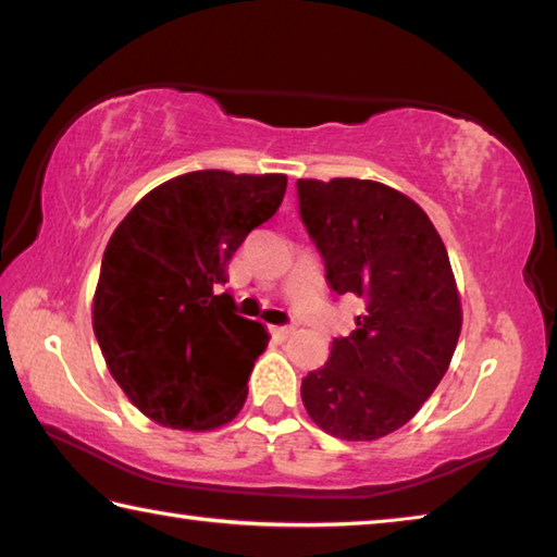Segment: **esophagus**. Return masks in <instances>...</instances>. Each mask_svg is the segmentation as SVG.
Returning <instances> with one entry per match:
<instances>
[{
	"label": "esophagus",
	"mask_w": 557,
	"mask_h": 557,
	"mask_svg": "<svg viewBox=\"0 0 557 557\" xmlns=\"http://www.w3.org/2000/svg\"><path fill=\"white\" fill-rule=\"evenodd\" d=\"M292 332H295V326H270V334L275 338H287Z\"/></svg>",
	"instance_id": "1"
}]
</instances>
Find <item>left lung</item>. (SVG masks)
<instances>
[{
	"instance_id": "left-lung-1",
	"label": "left lung",
	"mask_w": 557,
	"mask_h": 557,
	"mask_svg": "<svg viewBox=\"0 0 557 557\" xmlns=\"http://www.w3.org/2000/svg\"><path fill=\"white\" fill-rule=\"evenodd\" d=\"M297 199L326 282L366 307L301 379V403L329 435L385 437L420 410L455 354L461 307L445 243L418 203L379 182L299 178Z\"/></svg>"
}]
</instances>
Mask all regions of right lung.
<instances>
[{
  "mask_svg": "<svg viewBox=\"0 0 557 557\" xmlns=\"http://www.w3.org/2000/svg\"><path fill=\"white\" fill-rule=\"evenodd\" d=\"M285 188V174L188 172L152 188L112 233L92 329L112 379L159 425L211 430L240 412L270 336L219 289Z\"/></svg>",
  "mask_w": 557,
  "mask_h": 557,
  "instance_id": "add662e5",
  "label": "right lung"
}]
</instances>
